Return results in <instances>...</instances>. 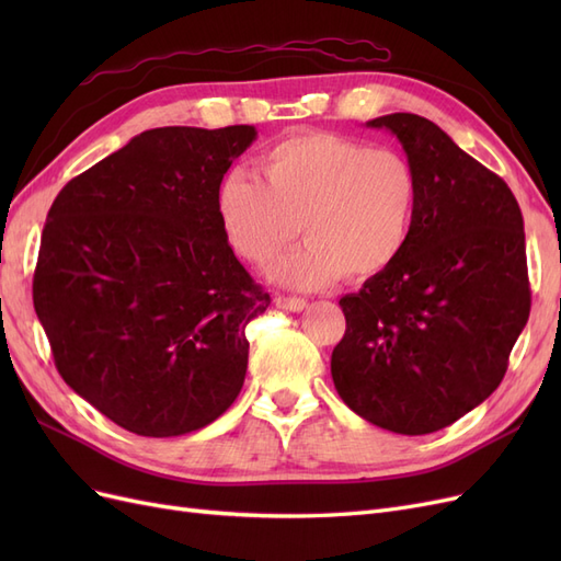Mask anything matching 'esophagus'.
<instances>
[{
	"instance_id": "1",
	"label": "esophagus",
	"mask_w": 561,
	"mask_h": 561,
	"mask_svg": "<svg viewBox=\"0 0 561 561\" xmlns=\"http://www.w3.org/2000/svg\"><path fill=\"white\" fill-rule=\"evenodd\" d=\"M276 307L285 309V311H293V313H299L307 309V299L301 297H287V295H278L276 297Z\"/></svg>"
}]
</instances>
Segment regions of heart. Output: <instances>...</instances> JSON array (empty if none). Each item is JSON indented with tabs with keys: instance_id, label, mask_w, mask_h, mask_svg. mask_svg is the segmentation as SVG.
I'll return each instance as SVG.
<instances>
[{
	"instance_id": "obj_1",
	"label": "heart",
	"mask_w": 561,
	"mask_h": 561,
	"mask_svg": "<svg viewBox=\"0 0 561 561\" xmlns=\"http://www.w3.org/2000/svg\"><path fill=\"white\" fill-rule=\"evenodd\" d=\"M257 178L229 173L215 208L229 248L268 266L295 243H309L271 268V278L311 290L342 276L365 280L393 266L410 243L419 178L396 149L334 133H299L264 149Z\"/></svg>"
}]
</instances>
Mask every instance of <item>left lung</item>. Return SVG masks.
I'll use <instances>...</instances> for the list:
<instances>
[{
    "mask_svg": "<svg viewBox=\"0 0 561 561\" xmlns=\"http://www.w3.org/2000/svg\"><path fill=\"white\" fill-rule=\"evenodd\" d=\"M400 140L419 178L410 243L360 293L339 299V398L400 435L449 426L484 402L529 320L524 219L496 173L419 114L367 122Z\"/></svg>",
    "mask_w": 561,
    "mask_h": 561,
    "instance_id": "obj_1",
    "label": "left lung"
}]
</instances>
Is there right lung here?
Listing matches in <instances>:
<instances>
[{"mask_svg":"<svg viewBox=\"0 0 561 561\" xmlns=\"http://www.w3.org/2000/svg\"><path fill=\"white\" fill-rule=\"evenodd\" d=\"M254 126L151 128L67 182L48 210L32 299L65 383L116 426L173 437L239 398L248 322L268 293L215 208Z\"/></svg>","mask_w":561,"mask_h":561,"instance_id":"obj_1","label":"right lung"}]
</instances>
